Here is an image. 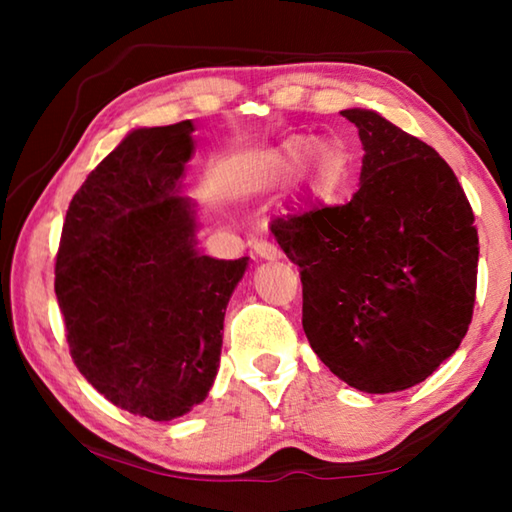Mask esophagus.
<instances>
[{"label":"esophagus","instance_id":"obj_1","mask_svg":"<svg viewBox=\"0 0 512 512\" xmlns=\"http://www.w3.org/2000/svg\"><path fill=\"white\" fill-rule=\"evenodd\" d=\"M255 253L259 255V259H277V257H280V250H277L273 244H266V241H257Z\"/></svg>","mask_w":512,"mask_h":512}]
</instances>
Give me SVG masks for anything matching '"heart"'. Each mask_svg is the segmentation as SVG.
Masks as SVG:
<instances>
[{"label": "heart", "instance_id": "heart-1", "mask_svg": "<svg viewBox=\"0 0 512 512\" xmlns=\"http://www.w3.org/2000/svg\"><path fill=\"white\" fill-rule=\"evenodd\" d=\"M314 152L311 162H314L316 169V180L318 183H327L329 173H332V160H334V146L329 142H320L316 137L309 135H293L287 142H282L275 151V162L282 164V167H289V164H298Z\"/></svg>", "mask_w": 512, "mask_h": 512}]
</instances>
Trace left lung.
Segmentation results:
<instances>
[{"label":"left lung","instance_id":"left-lung-1","mask_svg":"<svg viewBox=\"0 0 512 512\" xmlns=\"http://www.w3.org/2000/svg\"><path fill=\"white\" fill-rule=\"evenodd\" d=\"M341 115L363 144L348 205L277 216L271 232L302 280L318 359L363 393L427 379L470 327L479 237L449 164L375 110Z\"/></svg>","mask_w":512,"mask_h":512}]
</instances>
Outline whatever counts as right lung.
<instances>
[{
    "label": "right lung",
    "instance_id": "right-lung-1",
    "mask_svg": "<svg viewBox=\"0 0 512 512\" xmlns=\"http://www.w3.org/2000/svg\"><path fill=\"white\" fill-rule=\"evenodd\" d=\"M192 133V119L133 128L74 194L56 257L76 368L119 409L155 422L205 402L225 307L250 262L198 248V205L183 194Z\"/></svg>",
    "mask_w": 512,
    "mask_h": 512
}]
</instances>
